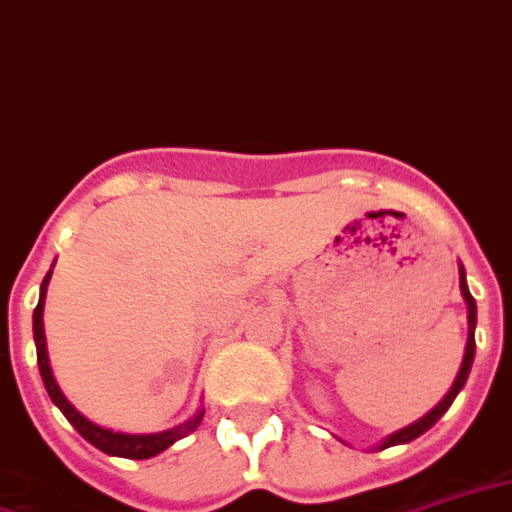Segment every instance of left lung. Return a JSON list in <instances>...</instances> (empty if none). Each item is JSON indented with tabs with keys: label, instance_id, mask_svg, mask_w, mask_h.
<instances>
[{
	"label": "left lung",
	"instance_id": "obj_1",
	"mask_svg": "<svg viewBox=\"0 0 512 512\" xmlns=\"http://www.w3.org/2000/svg\"><path fill=\"white\" fill-rule=\"evenodd\" d=\"M461 294H464L466 300V319H469V338H466V352H464V363H461V371H458V376H455L453 387H450V393L439 401V404L431 409V412L425 414V417H420L417 423L406 425V428H401V431H395V434H390L387 439L382 442V450L384 447H393V445H406V442H412V439H417L420 434H425L431 425L442 417V414L450 409V404L455 401V395L461 393V387L466 384V376H469V371H472V360H475V324H477V305H475V297L469 294V289H466V272L464 267H461Z\"/></svg>",
	"mask_w": 512,
	"mask_h": 512
}]
</instances>
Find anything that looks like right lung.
<instances>
[{"mask_svg": "<svg viewBox=\"0 0 512 512\" xmlns=\"http://www.w3.org/2000/svg\"><path fill=\"white\" fill-rule=\"evenodd\" d=\"M51 272L43 278V286H40V302H37L35 316H32V330H35V346H37V365H40V376H43V384H46L51 401L62 409L67 420L73 423L78 434L87 439L89 445H95L98 450L108 455H119V458H133V461H141V458H152V455L163 453L166 447H171L177 439L188 436L190 431H196V425L201 423L204 417V409L193 414L190 420H185L177 428L171 431H160V434H119V431H111V428H103V425H95L92 420H87L84 414L76 412V406L70 404L65 398V393L59 390L57 379L51 374V365H48V349H46V333H43V305H46V286Z\"/></svg>", "mask_w": 512, "mask_h": 512, "instance_id": "add662e5", "label": "right lung"}]
</instances>
